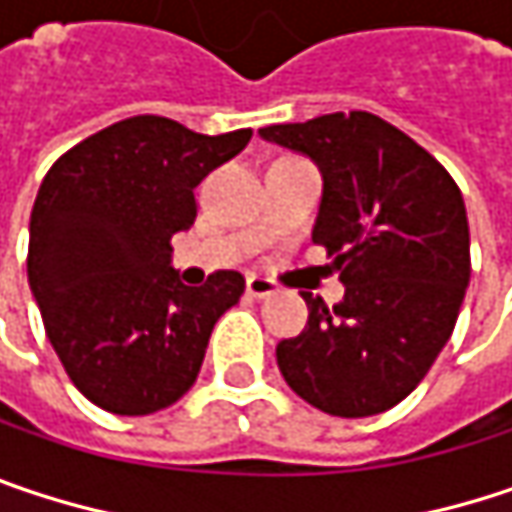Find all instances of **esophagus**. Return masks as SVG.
<instances>
[{
  "instance_id": "obj_1",
  "label": "esophagus",
  "mask_w": 512,
  "mask_h": 512,
  "mask_svg": "<svg viewBox=\"0 0 512 512\" xmlns=\"http://www.w3.org/2000/svg\"><path fill=\"white\" fill-rule=\"evenodd\" d=\"M246 293H249L252 299H269V296H275V293H278V284H275L272 278L252 275V278L246 281Z\"/></svg>"
}]
</instances>
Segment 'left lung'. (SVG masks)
<instances>
[{"label":"left lung","instance_id":"left-lung-1","mask_svg":"<svg viewBox=\"0 0 512 512\" xmlns=\"http://www.w3.org/2000/svg\"><path fill=\"white\" fill-rule=\"evenodd\" d=\"M322 172L313 243L346 284L334 307L302 293L307 325L278 343L290 390L331 416H375L428 375L469 287L460 187L434 155L369 111L260 128Z\"/></svg>","mask_w":512,"mask_h":512}]
</instances>
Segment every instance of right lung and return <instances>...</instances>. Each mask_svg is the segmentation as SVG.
Here are the masks:
<instances>
[{"instance_id":"add662e5","label":"right lung","mask_w":512,"mask_h":512,"mask_svg":"<svg viewBox=\"0 0 512 512\" xmlns=\"http://www.w3.org/2000/svg\"><path fill=\"white\" fill-rule=\"evenodd\" d=\"M252 128L196 134L155 114L114 122L46 172L28 225V287L78 393L117 416L175 404L202 369L216 319L240 302L231 269L202 287L169 266L196 219V187Z\"/></svg>"}]
</instances>
